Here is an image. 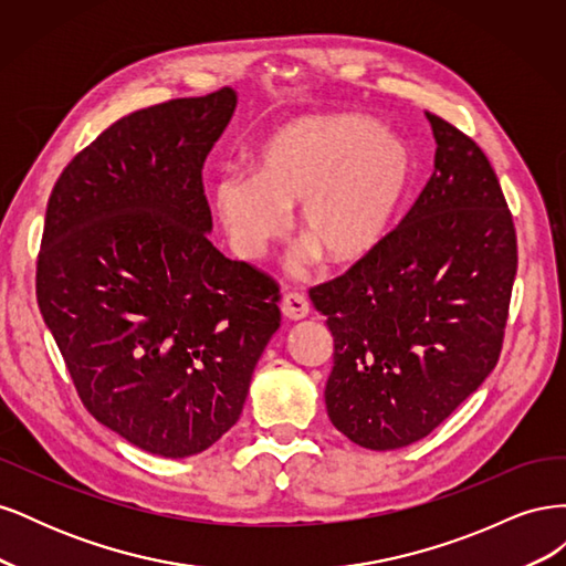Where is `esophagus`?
Wrapping results in <instances>:
<instances>
[{
	"label": "esophagus",
	"instance_id": "1",
	"mask_svg": "<svg viewBox=\"0 0 566 566\" xmlns=\"http://www.w3.org/2000/svg\"><path fill=\"white\" fill-rule=\"evenodd\" d=\"M310 310H312V304L302 293H287L281 302V312L290 321H300L304 316H310Z\"/></svg>",
	"mask_w": 566,
	"mask_h": 566
}]
</instances>
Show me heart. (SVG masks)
<instances>
[{"instance_id": "obj_1", "label": "heart", "mask_w": 566, "mask_h": 566, "mask_svg": "<svg viewBox=\"0 0 566 566\" xmlns=\"http://www.w3.org/2000/svg\"><path fill=\"white\" fill-rule=\"evenodd\" d=\"M410 179L413 158L397 134L366 115H312L271 134L254 172L221 175L214 208L245 260L285 235L300 205V260L323 252L333 264H354L387 238Z\"/></svg>"}]
</instances>
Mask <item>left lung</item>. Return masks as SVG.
<instances>
[{
	"label": "left lung",
	"instance_id": "8db88e82",
	"mask_svg": "<svg viewBox=\"0 0 566 566\" xmlns=\"http://www.w3.org/2000/svg\"><path fill=\"white\" fill-rule=\"evenodd\" d=\"M434 172L397 229L310 290L333 333L325 408L370 451L430 434L486 380L503 349L517 233L484 150L427 113Z\"/></svg>",
	"mask_w": 566,
	"mask_h": 566
}]
</instances>
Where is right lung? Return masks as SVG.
I'll return each mask as SVG.
<instances>
[{
	"instance_id": "1",
	"label": "right lung",
	"mask_w": 566,
	"mask_h": 566,
	"mask_svg": "<svg viewBox=\"0 0 566 566\" xmlns=\"http://www.w3.org/2000/svg\"><path fill=\"white\" fill-rule=\"evenodd\" d=\"M235 92L119 117L49 196L38 304L84 408L134 447L196 455L243 413L279 285L210 243L202 165Z\"/></svg>"
}]
</instances>
